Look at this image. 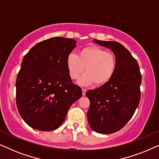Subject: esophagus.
Segmentation results:
<instances>
[{"instance_id":"1","label":"esophagus","mask_w":159,"mask_h":159,"mask_svg":"<svg viewBox=\"0 0 159 159\" xmlns=\"http://www.w3.org/2000/svg\"><path fill=\"white\" fill-rule=\"evenodd\" d=\"M86 92H87V90H86V89L82 88V95H85Z\"/></svg>"}]
</instances>
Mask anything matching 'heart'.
Listing matches in <instances>:
<instances>
[{"mask_svg":"<svg viewBox=\"0 0 159 159\" xmlns=\"http://www.w3.org/2000/svg\"><path fill=\"white\" fill-rule=\"evenodd\" d=\"M66 66L73 80L85 71V75L78 80L80 84L88 85L93 82L95 85L101 86L109 82L114 76L116 58L114 53L101 48L88 46L80 50L77 56L69 54L66 58Z\"/></svg>","mask_w":159,"mask_h":159,"instance_id":"1","label":"heart"}]
</instances>
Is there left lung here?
I'll return each instance as SVG.
<instances>
[{
  "label": "left lung",
  "instance_id": "8db88e82",
  "mask_svg": "<svg viewBox=\"0 0 159 159\" xmlns=\"http://www.w3.org/2000/svg\"><path fill=\"white\" fill-rule=\"evenodd\" d=\"M93 42L111 50L116 68L109 82L86 93L90 102L88 123L98 133L111 134L121 129L138 108L142 77L138 61L121 43L96 39Z\"/></svg>",
  "mask_w": 159,
  "mask_h": 159
}]
</instances>
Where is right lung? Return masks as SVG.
I'll list each match as a JSON object with an SVG mask.
<instances>
[{
    "label": "right lung",
    "instance_id": "right-lung-1",
    "mask_svg": "<svg viewBox=\"0 0 159 159\" xmlns=\"http://www.w3.org/2000/svg\"><path fill=\"white\" fill-rule=\"evenodd\" d=\"M76 43L74 39L49 38L24 56L16 82V106L23 120L33 129H57L82 96L81 88L72 83L66 66Z\"/></svg>",
    "mask_w": 159,
    "mask_h": 159
}]
</instances>
